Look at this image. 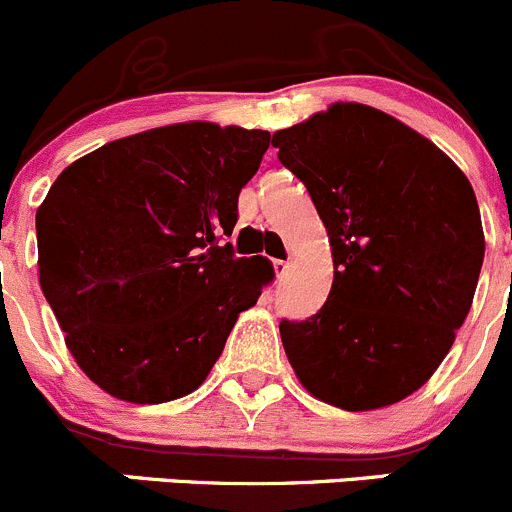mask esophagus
<instances>
[{"mask_svg": "<svg viewBox=\"0 0 512 512\" xmlns=\"http://www.w3.org/2000/svg\"><path fill=\"white\" fill-rule=\"evenodd\" d=\"M272 267H275L277 277H285L289 272V262L287 260H275V262H272Z\"/></svg>", "mask_w": 512, "mask_h": 512, "instance_id": "esophagus-1", "label": "esophagus"}]
</instances>
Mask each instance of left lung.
Returning a JSON list of instances; mask_svg holds the SVG:
<instances>
[{
  "label": "left lung",
  "mask_w": 512,
  "mask_h": 512,
  "mask_svg": "<svg viewBox=\"0 0 512 512\" xmlns=\"http://www.w3.org/2000/svg\"><path fill=\"white\" fill-rule=\"evenodd\" d=\"M272 146L307 185L334 260L324 307L280 322L294 374L344 411L406 399L453 347L476 294L485 240L471 183L428 138L364 103H334Z\"/></svg>",
  "instance_id": "left-lung-1"
}]
</instances>
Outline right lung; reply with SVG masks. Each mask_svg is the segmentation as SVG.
I'll use <instances>...</instances> for the list:
<instances>
[{"mask_svg": "<svg viewBox=\"0 0 512 512\" xmlns=\"http://www.w3.org/2000/svg\"><path fill=\"white\" fill-rule=\"evenodd\" d=\"M270 133L175 123L71 163L36 210L39 285L66 347L106 394L198 389L275 270L235 257L237 198Z\"/></svg>", "mask_w": 512, "mask_h": 512, "instance_id": "obj_1", "label": "right lung"}]
</instances>
